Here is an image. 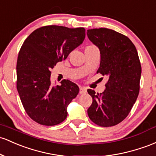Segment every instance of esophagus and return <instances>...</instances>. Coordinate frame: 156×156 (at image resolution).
Wrapping results in <instances>:
<instances>
[{"label":"esophagus","mask_w":156,"mask_h":156,"mask_svg":"<svg viewBox=\"0 0 156 156\" xmlns=\"http://www.w3.org/2000/svg\"><path fill=\"white\" fill-rule=\"evenodd\" d=\"M87 92V90L84 88V87H80V91H79V93L80 94H84Z\"/></svg>","instance_id":"esophagus-1"}]
</instances>
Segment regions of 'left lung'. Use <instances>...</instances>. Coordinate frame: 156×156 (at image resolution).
I'll return each instance as SVG.
<instances>
[{"label":"left lung","mask_w":156,"mask_h":156,"mask_svg":"<svg viewBox=\"0 0 156 156\" xmlns=\"http://www.w3.org/2000/svg\"><path fill=\"white\" fill-rule=\"evenodd\" d=\"M87 35L100 50L97 73L108 77L102 93L87 90L92 98L87 113L97 125L115 126L129 115L139 93L141 66L138 52L127 37L114 30L92 29Z\"/></svg>","instance_id":"8db88e82"}]
</instances>
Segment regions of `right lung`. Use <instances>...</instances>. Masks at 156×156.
Listing matches in <instances>:
<instances>
[{
  "mask_svg": "<svg viewBox=\"0 0 156 156\" xmlns=\"http://www.w3.org/2000/svg\"><path fill=\"white\" fill-rule=\"evenodd\" d=\"M85 38V29L46 26L27 37L17 61V90L28 115L45 126L57 125L67 117V107L79 92L69 80L52 86L51 69L65 60Z\"/></svg>",
  "mask_w": 156,
  "mask_h": 156,
  "instance_id": "right-lung-1",
  "label": "right lung"
}]
</instances>
